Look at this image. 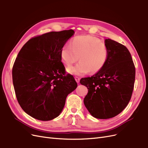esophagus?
<instances>
[{"label":"esophagus","instance_id":"34e87169","mask_svg":"<svg viewBox=\"0 0 148 148\" xmlns=\"http://www.w3.org/2000/svg\"><path fill=\"white\" fill-rule=\"evenodd\" d=\"M80 77H77V76H75V81L77 82V83H79V82H80Z\"/></svg>","mask_w":148,"mask_h":148}]
</instances>
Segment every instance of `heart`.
Segmentation results:
<instances>
[{"label":"heart","mask_w":148,"mask_h":148,"mask_svg":"<svg viewBox=\"0 0 148 148\" xmlns=\"http://www.w3.org/2000/svg\"><path fill=\"white\" fill-rule=\"evenodd\" d=\"M109 48L99 38L91 35L74 37L69 45H65L60 50V59L66 66H71L78 60L77 65L67 68L69 74L82 75L90 73L96 74L106 65L109 59Z\"/></svg>","instance_id":"1"}]
</instances>
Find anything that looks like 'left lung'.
I'll use <instances>...</instances> for the list:
<instances>
[{
	"label": "left lung",
	"instance_id": "1",
	"mask_svg": "<svg viewBox=\"0 0 148 148\" xmlns=\"http://www.w3.org/2000/svg\"><path fill=\"white\" fill-rule=\"evenodd\" d=\"M109 59L105 66L91 77L81 79L88 88L84 104L93 117L100 119L112 118L126 107L133 92L136 68L127 48L108 38Z\"/></svg>",
	"mask_w": 148,
	"mask_h": 148
}]
</instances>
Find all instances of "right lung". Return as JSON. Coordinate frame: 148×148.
<instances>
[{
    "label": "right lung",
    "mask_w": 148,
    "mask_h": 148,
    "mask_svg": "<svg viewBox=\"0 0 148 148\" xmlns=\"http://www.w3.org/2000/svg\"><path fill=\"white\" fill-rule=\"evenodd\" d=\"M74 33L69 29L35 36L19 51L12 82L19 105L32 117L48 121L59 116L67 95L77 86L74 77L66 74L60 55Z\"/></svg>",
    "instance_id": "obj_1"
}]
</instances>
